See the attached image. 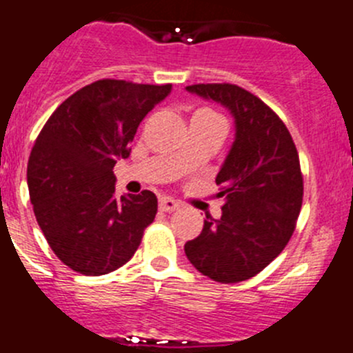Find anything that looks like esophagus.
<instances>
[{
	"mask_svg": "<svg viewBox=\"0 0 353 353\" xmlns=\"http://www.w3.org/2000/svg\"><path fill=\"white\" fill-rule=\"evenodd\" d=\"M181 203L177 200H174V198H169V196H162L159 200V208L162 212H176L179 210Z\"/></svg>",
	"mask_w": 353,
	"mask_h": 353,
	"instance_id": "obj_1",
	"label": "esophagus"
}]
</instances>
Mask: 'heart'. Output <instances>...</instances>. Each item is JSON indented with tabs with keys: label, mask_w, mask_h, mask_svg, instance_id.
Masks as SVG:
<instances>
[{
	"label": "heart",
	"mask_w": 353,
	"mask_h": 353,
	"mask_svg": "<svg viewBox=\"0 0 353 353\" xmlns=\"http://www.w3.org/2000/svg\"><path fill=\"white\" fill-rule=\"evenodd\" d=\"M201 112H208V114H212V112H210V110H201Z\"/></svg>",
	"instance_id": "obj_1"
}]
</instances>
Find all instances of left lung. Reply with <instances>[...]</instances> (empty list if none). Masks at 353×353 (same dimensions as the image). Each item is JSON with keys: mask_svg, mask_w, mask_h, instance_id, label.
Segmentation results:
<instances>
[{"mask_svg": "<svg viewBox=\"0 0 353 353\" xmlns=\"http://www.w3.org/2000/svg\"><path fill=\"white\" fill-rule=\"evenodd\" d=\"M190 93L231 110L236 139L217 174L221 219L207 215L200 236L184 245L196 271L217 283L253 278L285 250L296 228L303 176L285 122L236 84H193Z\"/></svg>", "mask_w": 353, "mask_h": 353, "instance_id": "obj_1", "label": "left lung"}]
</instances>
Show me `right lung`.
<instances>
[{"label":"right lung","mask_w":353,"mask_h":353,"mask_svg":"<svg viewBox=\"0 0 353 353\" xmlns=\"http://www.w3.org/2000/svg\"><path fill=\"white\" fill-rule=\"evenodd\" d=\"M170 88L100 79L68 97L41 129L27 163L30 203L48 245L72 271L101 276L122 268L155 219V193L117 196L114 167Z\"/></svg>","instance_id":"obj_1"}]
</instances>
